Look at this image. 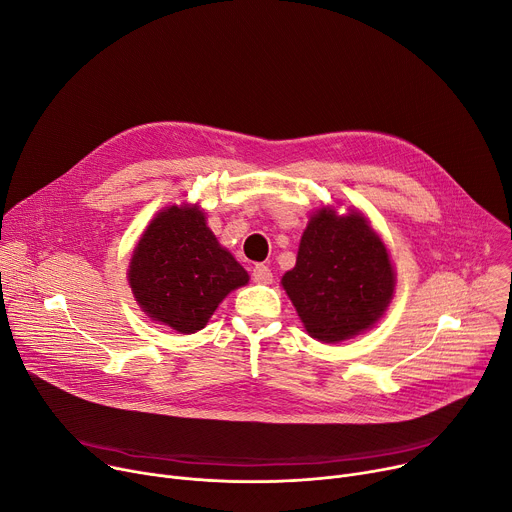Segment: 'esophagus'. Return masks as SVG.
Listing matches in <instances>:
<instances>
[{
	"label": "esophagus",
	"mask_w": 512,
	"mask_h": 512,
	"mask_svg": "<svg viewBox=\"0 0 512 512\" xmlns=\"http://www.w3.org/2000/svg\"><path fill=\"white\" fill-rule=\"evenodd\" d=\"M252 279H254V283H270L272 281V272H270V268L268 266H264V264H256L254 268H252Z\"/></svg>",
	"instance_id": "esophagus-1"
}]
</instances>
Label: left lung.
Segmentation results:
<instances>
[{
	"label": "left lung",
	"mask_w": 512,
	"mask_h": 512,
	"mask_svg": "<svg viewBox=\"0 0 512 512\" xmlns=\"http://www.w3.org/2000/svg\"><path fill=\"white\" fill-rule=\"evenodd\" d=\"M283 287L309 336L340 342L371 328L393 293V270L379 235L361 213L318 211L307 223L297 264Z\"/></svg>",
	"instance_id": "1"
}]
</instances>
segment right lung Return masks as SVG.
Here are the masks:
<instances>
[{
	"instance_id": "obj_1",
	"label": "right lung",
	"mask_w": 512,
	"mask_h": 512,
	"mask_svg": "<svg viewBox=\"0 0 512 512\" xmlns=\"http://www.w3.org/2000/svg\"><path fill=\"white\" fill-rule=\"evenodd\" d=\"M129 283L149 318L176 332L205 328L223 297L248 283V272L219 246L196 207H170L139 240Z\"/></svg>"
}]
</instances>
